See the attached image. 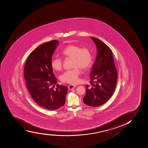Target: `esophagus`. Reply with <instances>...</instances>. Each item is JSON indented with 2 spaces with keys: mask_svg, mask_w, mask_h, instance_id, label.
Here are the masks:
<instances>
[{
  "mask_svg": "<svg viewBox=\"0 0 148 148\" xmlns=\"http://www.w3.org/2000/svg\"><path fill=\"white\" fill-rule=\"evenodd\" d=\"M75 87H76L75 85L71 84V85H69L68 86V88H69V89L72 90L73 89V88H75Z\"/></svg>",
  "mask_w": 148,
  "mask_h": 148,
  "instance_id": "1",
  "label": "esophagus"
}]
</instances>
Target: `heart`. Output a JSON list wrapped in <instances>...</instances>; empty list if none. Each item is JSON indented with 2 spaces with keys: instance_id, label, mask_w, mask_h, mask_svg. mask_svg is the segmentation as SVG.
Returning a JSON list of instances; mask_svg holds the SVG:
<instances>
[{
  "instance_id": "heart-1",
  "label": "heart",
  "mask_w": 148,
  "mask_h": 148,
  "mask_svg": "<svg viewBox=\"0 0 148 148\" xmlns=\"http://www.w3.org/2000/svg\"><path fill=\"white\" fill-rule=\"evenodd\" d=\"M62 55L64 58H71L72 69L65 71L61 75L62 82L70 84H76L80 81L81 71L88 69L92 65V53L86 47H82L75 45H71L65 47L62 51ZM51 65L53 69L60 71L63 67V60L58 57H54L51 61Z\"/></svg>"
}]
</instances>
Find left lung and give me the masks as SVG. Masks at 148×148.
<instances>
[{"instance_id": "left-lung-1", "label": "left lung", "mask_w": 148, "mask_h": 148, "mask_svg": "<svg viewBox=\"0 0 148 148\" xmlns=\"http://www.w3.org/2000/svg\"><path fill=\"white\" fill-rule=\"evenodd\" d=\"M91 38L96 45L97 54L90 74V84L86 86L83 101L88 106L98 107L108 101L113 94L117 81V72L112 50L98 39Z\"/></svg>"}]
</instances>
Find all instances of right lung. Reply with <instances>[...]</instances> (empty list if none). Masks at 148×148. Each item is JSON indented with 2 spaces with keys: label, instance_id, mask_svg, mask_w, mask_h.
<instances>
[{
  "label": "right lung",
  "instance_id": "obj_1",
  "mask_svg": "<svg viewBox=\"0 0 148 148\" xmlns=\"http://www.w3.org/2000/svg\"><path fill=\"white\" fill-rule=\"evenodd\" d=\"M59 42L52 40L42 44L33 51L24 67L27 88L34 101L49 110L58 109L65 103L67 87L57 84L51 61Z\"/></svg>",
  "mask_w": 148,
  "mask_h": 148
}]
</instances>
